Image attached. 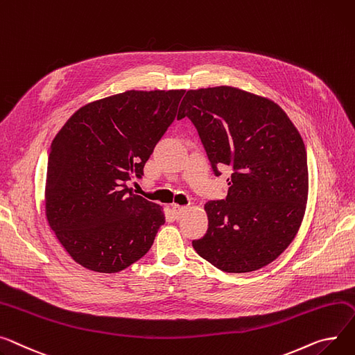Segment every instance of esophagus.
Instances as JSON below:
<instances>
[{
	"label": "esophagus",
	"instance_id": "obj_1",
	"mask_svg": "<svg viewBox=\"0 0 355 355\" xmlns=\"http://www.w3.org/2000/svg\"><path fill=\"white\" fill-rule=\"evenodd\" d=\"M173 211L177 218H181L185 212L188 211V207H184V205H178V204H173Z\"/></svg>",
	"mask_w": 355,
	"mask_h": 355
}]
</instances>
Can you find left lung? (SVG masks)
<instances>
[{
  "instance_id": "left-lung-1",
  "label": "left lung",
  "mask_w": 355,
  "mask_h": 355,
  "mask_svg": "<svg viewBox=\"0 0 355 355\" xmlns=\"http://www.w3.org/2000/svg\"><path fill=\"white\" fill-rule=\"evenodd\" d=\"M178 116L196 125L212 171L232 168L225 200L204 205L194 250L225 272H251L293 243L309 200L304 141L277 103L237 87L188 89Z\"/></svg>"
}]
</instances>
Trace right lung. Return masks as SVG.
I'll return each instance as SVG.
<instances>
[{
    "label": "right lung",
    "mask_w": 355,
    "mask_h": 355,
    "mask_svg": "<svg viewBox=\"0 0 355 355\" xmlns=\"http://www.w3.org/2000/svg\"><path fill=\"white\" fill-rule=\"evenodd\" d=\"M185 89H130L88 103L53 139L45 217L81 267L123 271L151 248L164 208L125 181L144 174L159 138L177 118Z\"/></svg>",
    "instance_id": "1"
}]
</instances>
